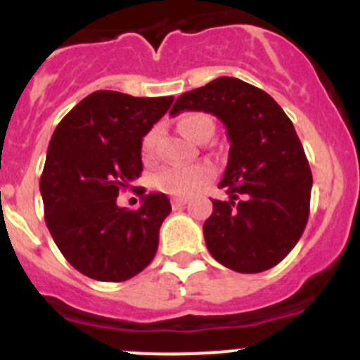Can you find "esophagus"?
Listing matches in <instances>:
<instances>
[{
	"instance_id": "1",
	"label": "esophagus",
	"mask_w": 360,
	"mask_h": 360,
	"mask_svg": "<svg viewBox=\"0 0 360 360\" xmlns=\"http://www.w3.org/2000/svg\"><path fill=\"white\" fill-rule=\"evenodd\" d=\"M186 203H187L186 198H171V205H173V209L184 207Z\"/></svg>"
}]
</instances>
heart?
Instances as JSON below:
<instances>
[{"instance_id": "obj_1", "label": "heart", "mask_w": 360, "mask_h": 360, "mask_svg": "<svg viewBox=\"0 0 360 360\" xmlns=\"http://www.w3.org/2000/svg\"><path fill=\"white\" fill-rule=\"evenodd\" d=\"M212 120L203 113H189L180 120V129L193 141H200L205 133H212ZM158 129L153 128L142 139V157L151 160L157 148ZM214 178V167L209 162H196L191 165H165L151 176V186L164 195L186 198L195 195Z\"/></svg>"}]
</instances>
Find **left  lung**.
I'll return each instance as SVG.
<instances>
[{"instance_id": "8db88e82", "label": "left lung", "mask_w": 360, "mask_h": 360, "mask_svg": "<svg viewBox=\"0 0 360 360\" xmlns=\"http://www.w3.org/2000/svg\"><path fill=\"white\" fill-rule=\"evenodd\" d=\"M205 111L227 128L231 149L203 224L216 262L241 274L278 265L295 247L310 214L311 171L294 124L274 98L234 77H218L180 95L171 115Z\"/></svg>"}]
</instances>
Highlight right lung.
Instances as JSON below:
<instances>
[{"label": "right lung", "instance_id": "add662e5", "mask_svg": "<svg viewBox=\"0 0 360 360\" xmlns=\"http://www.w3.org/2000/svg\"><path fill=\"white\" fill-rule=\"evenodd\" d=\"M173 98L98 90L57 124L39 182L44 221L66 262L88 278L126 281L157 254L167 196L136 187L135 211L120 209L117 196L141 176L142 136Z\"/></svg>", "mask_w": 360, "mask_h": 360}]
</instances>
